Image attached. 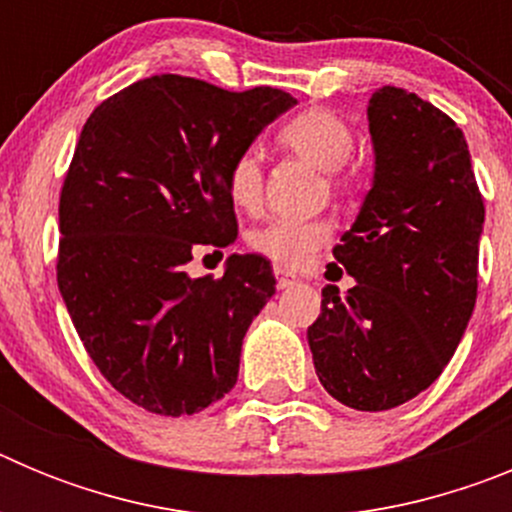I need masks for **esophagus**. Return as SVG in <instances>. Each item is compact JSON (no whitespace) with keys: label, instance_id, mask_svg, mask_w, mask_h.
Returning a JSON list of instances; mask_svg holds the SVG:
<instances>
[{"label":"esophagus","instance_id":"34e87169","mask_svg":"<svg viewBox=\"0 0 512 512\" xmlns=\"http://www.w3.org/2000/svg\"><path fill=\"white\" fill-rule=\"evenodd\" d=\"M274 274H277V287L279 289H289V287H295V284L300 282L295 274H289V271H284V269H277Z\"/></svg>","mask_w":512,"mask_h":512}]
</instances>
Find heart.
I'll use <instances>...</instances> for the list:
<instances>
[{
	"mask_svg": "<svg viewBox=\"0 0 512 512\" xmlns=\"http://www.w3.org/2000/svg\"><path fill=\"white\" fill-rule=\"evenodd\" d=\"M284 146L300 153L323 171L341 169L354 153V133L346 122L328 110H307L292 117L279 133ZM230 200L243 210H253L264 192V169L256 151H243L230 161L225 174ZM330 225L325 220H289L279 217L251 235V246L284 269H300L328 243Z\"/></svg>",
	"mask_w": 512,
	"mask_h": 512,
	"instance_id": "heart-1",
	"label": "heart"
}]
</instances>
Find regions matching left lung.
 I'll list each match as a JSON object with an SVG mask.
<instances>
[{
    "label": "left lung",
    "instance_id": "8db88e82",
    "mask_svg": "<svg viewBox=\"0 0 512 512\" xmlns=\"http://www.w3.org/2000/svg\"><path fill=\"white\" fill-rule=\"evenodd\" d=\"M366 117L372 187L333 248L356 284L323 289L307 343L330 397L379 413L428 390L454 356L477 302L485 205L449 115L384 87Z\"/></svg>",
    "mask_w": 512,
    "mask_h": 512
}]
</instances>
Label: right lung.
<instances>
[{
  "instance_id": "add662e5",
  "label": "right lung",
  "mask_w": 512,
  "mask_h": 512,
  "mask_svg": "<svg viewBox=\"0 0 512 512\" xmlns=\"http://www.w3.org/2000/svg\"><path fill=\"white\" fill-rule=\"evenodd\" d=\"M297 99L151 76L81 130L58 207V289L104 379L148 413L194 415L238 382L248 325L277 292L259 253L192 277L200 246L238 238L225 174Z\"/></svg>"
}]
</instances>
